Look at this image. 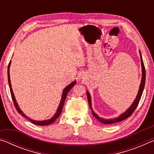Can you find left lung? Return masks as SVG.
<instances>
[{
  "instance_id": "1",
  "label": "left lung",
  "mask_w": 154,
  "mask_h": 154,
  "mask_svg": "<svg viewBox=\"0 0 154 154\" xmlns=\"http://www.w3.org/2000/svg\"><path fill=\"white\" fill-rule=\"evenodd\" d=\"M140 60H141V65H142V80H141V83H140V88H139V92H138V94L137 96V98L135 99L134 103H132V105L130 106V107L126 111H125L124 113H122L120 116L118 118H115V119H105L103 118H100V117L98 116L97 114H96L93 111L92 109V103H91V98H90V95L89 92L87 91V97H88V103H89L90 107L92 109V112L94 117H95L96 119H97L98 120L101 122V123L105 124H114L116 123V122H121L124 119H126L128 118H129L130 116H132V114L134 113V111L136 108L137 107L138 105H139V103L140 100V98H141L142 94L143 92V89H144V86H145V76H146V72H145V66H144V63H143V59H142V56H141V54L140 52Z\"/></svg>"
}]
</instances>
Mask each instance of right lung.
I'll use <instances>...</instances> for the list:
<instances>
[{"label": "right lung", "instance_id": "add662e5", "mask_svg": "<svg viewBox=\"0 0 154 154\" xmlns=\"http://www.w3.org/2000/svg\"><path fill=\"white\" fill-rule=\"evenodd\" d=\"M10 64H11V61L9 62V66H8V71H7V73H8V82H9L10 92H11V95L12 100H13V101H14L15 107V109H16V110L17 111L18 113H19L21 115V116H24V118H26L28 119H29V120L31 122H32V123L35 124L36 125H38V126H46V125H49V124H51L52 123H54V122H55L57 119H58V118L60 116V115L61 114V112L62 111V108H63V105H64L65 99H66V98L67 94L69 92L70 90H71V88L74 86V85L75 84V83H76V82H73L72 83H71V84L68 85L66 88H64V90L63 91V93H62V99H61L60 103V105L58 106V109H57L56 113L55 114V116H54L53 118H52L51 119H49V120L35 121V120H33V119H31L30 118H27V117L24 114V113H23V112L21 111V109L19 108V106H18L17 103H16V100H15L14 94V93H13V91H12V88H11V82H10V76H9V66H10Z\"/></svg>", "mask_w": 154, "mask_h": 154}]
</instances>
